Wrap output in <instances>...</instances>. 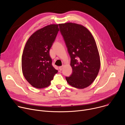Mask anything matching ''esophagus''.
<instances>
[{"label": "esophagus", "instance_id": "1", "mask_svg": "<svg viewBox=\"0 0 125 125\" xmlns=\"http://www.w3.org/2000/svg\"><path fill=\"white\" fill-rule=\"evenodd\" d=\"M64 66V65H63L62 66H60V67H59V70H60V71H61V70H62L63 69V68Z\"/></svg>", "mask_w": 125, "mask_h": 125}]
</instances>
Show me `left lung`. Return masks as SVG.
<instances>
[{
	"label": "left lung",
	"mask_w": 125,
	"mask_h": 125,
	"mask_svg": "<svg viewBox=\"0 0 125 125\" xmlns=\"http://www.w3.org/2000/svg\"><path fill=\"white\" fill-rule=\"evenodd\" d=\"M71 58L73 73L67 83L83 89L91 85L100 69V60L96 42L91 32L83 25L73 23L59 24Z\"/></svg>",
	"instance_id": "1"
}]
</instances>
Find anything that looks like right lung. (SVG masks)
<instances>
[{
  "label": "right lung",
  "instance_id": "obj_1",
  "mask_svg": "<svg viewBox=\"0 0 125 125\" xmlns=\"http://www.w3.org/2000/svg\"><path fill=\"white\" fill-rule=\"evenodd\" d=\"M59 31L58 24L47 25L35 31L29 38L22 57L25 78L32 86H48L58 72L52 65L49 50Z\"/></svg>",
  "mask_w": 125,
  "mask_h": 125
}]
</instances>
